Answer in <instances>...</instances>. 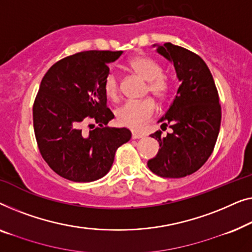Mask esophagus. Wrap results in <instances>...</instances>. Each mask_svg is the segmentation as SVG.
<instances>
[{
  "label": "esophagus",
  "mask_w": 252,
  "mask_h": 252,
  "mask_svg": "<svg viewBox=\"0 0 252 252\" xmlns=\"http://www.w3.org/2000/svg\"><path fill=\"white\" fill-rule=\"evenodd\" d=\"M144 134L143 133H139V132H136V131H132V139H140V138H143Z\"/></svg>",
  "instance_id": "obj_1"
}]
</instances>
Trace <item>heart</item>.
I'll list each match as a JSON object with an SVG mask.
<instances>
[{
    "instance_id": "1",
    "label": "heart",
    "mask_w": 252,
    "mask_h": 252,
    "mask_svg": "<svg viewBox=\"0 0 252 252\" xmlns=\"http://www.w3.org/2000/svg\"><path fill=\"white\" fill-rule=\"evenodd\" d=\"M130 68L137 75L148 82L147 92L155 98L163 99L169 92L168 81L162 77V68L154 60L146 57H134L129 63ZM104 91L108 99L115 101L120 97V81L114 72H109L104 80ZM155 113V104L152 99L129 100L116 111V119L121 126L138 129L148 121Z\"/></svg>"
}]
</instances>
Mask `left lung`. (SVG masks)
<instances>
[{
  "label": "left lung",
  "mask_w": 252,
  "mask_h": 252,
  "mask_svg": "<svg viewBox=\"0 0 252 252\" xmlns=\"http://www.w3.org/2000/svg\"><path fill=\"white\" fill-rule=\"evenodd\" d=\"M153 48L172 63L180 86L170 108L158 120L172 132L165 137L161 131L151 134L160 148L147 165L163 178H182L197 171L214 151L221 121L218 91L201 57L170 42Z\"/></svg>",
  "instance_id": "left-lung-1"
}]
</instances>
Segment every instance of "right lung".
Returning a JSON list of instances; mask_svg holds the SVG:
<instances>
[{
  "label": "right lung",
  "instance_id": "right-lung-1",
  "mask_svg": "<svg viewBox=\"0 0 252 252\" xmlns=\"http://www.w3.org/2000/svg\"><path fill=\"white\" fill-rule=\"evenodd\" d=\"M122 51H82L59 60L42 79L33 107L34 132L42 158L60 177L90 183L112 168L115 152L130 140L126 127H109L104 80ZM98 127L86 134L84 123ZM94 126V125H90Z\"/></svg>",
  "mask_w": 252,
  "mask_h": 252
}]
</instances>
